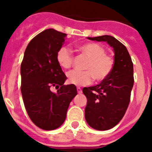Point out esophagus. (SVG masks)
<instances>
[{
	"instance_id": "1",
	"label": "esophagus",
	"mask_w": 152,
	"mask_h": 152,
	"mask_svg": "<svg viewBox=\"0 0 152 152\" xmlns=\"http://www.w3.org/2000/svg\"><path fill=\"white\" fill-rule=\"evenodd\" d=\"M77 93H78V94H81V93H82V90H81V88H80V87H77Z\"/></svg>"
}]
</instances>
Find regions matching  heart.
Wrapping results in <instances>:
<instances>
[{"label":"heart","instance_id":"1","mask_svg":"<svg viewBox=\"0 0 152 152\" xmlns=\"http://www.w3.org/2000/svg\"><path fill=\"white\" fill-rule=\"evenodd\" d=\"M79 50L88 58L89 61L84 67L87 71H72L67 75L70 84L76 86L88 85L94 78L96 81L105 80L113 69L114 60L111 56L106 55L102 45L90 42L80 45ZM58 63L64 69H69L73 63V55L68 48L63 46L58 49L56 55Z\"/></svg>","mask_w":152,"mask_h":152}]
</instances>
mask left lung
I'll list each match as a JSON object with an SVG mask.
<instances>
[{
  "label": "left lung",
  "mask_w": 152,
  "mask_h": 152,
  "mask_svg": "<svg viewBox=\"0 0 152 152\" xmlns=\"http://www.w3.org/2000/svg\"><path fill=\"white\" fill-rule=\"evenodd\" d=\"M88 39L106 42L113 49L114 66L110 75L99 84L83 88L87 97L86 121L93 129L104 131L116 126L127 110L134 84L133 64L126 47L113 36Z\"/></svg>",
  "instance_id": "1"
}]
</instances>
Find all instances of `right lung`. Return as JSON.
Returning <instances> with one entry per match:
<instances>
[{"label":"right lung","instance_id":"obj_1","mask_svg":"<svg viewBox=\"0 0 152 152\" xmlns=\"http://www.w3.org/2000/svg\"><path fill=\"white\" fill-rule=\"evenodd\" d=\"M66 34L48 29L29 42L21 63V93L33 123L44 130H54L64 123L69 104L77 95L74 84L64 85L67 77L56 59ZM52 86L59 87L56 93Z\"/></svg>","mask_w":152,"mask_h":152}]
</instances>
